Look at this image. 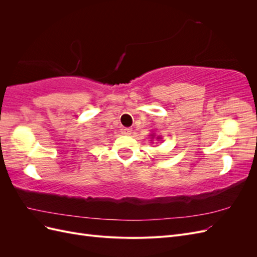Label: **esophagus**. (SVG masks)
Listing matches in <instances>:
<instances>
[{
    "mask_svg": "<svg viewBox=\"0 0 257 257\" xmlns=\"http://www.w3.org/2000/svg\"><path fill=\"white\" fill-rule=\"evenodd\" d=\"M132 133H133V130H132V128H124L122 131V134L126 135V136H130Z\"/></svg>",
    "mask_w": 257,
    "mask_h": 257,
    "instance_id": "obj_1",
    "label": "esophagus"
}]
</instances>
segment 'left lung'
Masks as SVG:
<instances>
[{
    "mask_svg": "<svg viewBox=\"0 0 257 257\" xmlns=\"http://www.w3.org/2000/svg\"><path fill=\"white\" fill-rule=\"evenodd\" d=\"M150 136H151V137H152V138H153V137H154V135H153V134H151V135H150ZM158 139H161V137H160V136H158Z\"/></svg>",
    "mask_w": 257,
    "mask_h": 257,
    "instance_id": "obj_1",
    "label": "left lung"
}]
</instances>
